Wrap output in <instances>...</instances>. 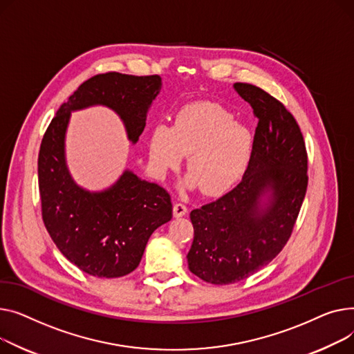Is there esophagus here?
<instances>
[{"label": "esophagus", "instance_id": "esophagus-1", "mask_svg": "<svg viewBox=\"0 0 354 354\" xmlns=\"http://www.w3.org/2000/svg\"><path fill=\"white\" fill-rule=\"evenodd\" d=\"M173 214H174V217H177V218L185 216V214H187V207H185L184 204H181V203L174 204V207H173Z\"/></svg>", "mask_w": 354, "mask_h": 354}]
</instances>
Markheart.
<instances>
[{
	"label": "heart",
	"mask_w": 354,
	"mask_h": 354,
	"mask_svg": "<svg viewBox=\"0 0 354 354\" xmlns=\"http://www.w3.org/2000/svg\"><path fill=\"white\" fill-rule=\"evenodd\" d=\"M253 134L218 104L200 101L184 106L173 129L154 127L149 154L158 173L176 169L187 156L189 177L185 184H198L205 196H220L237 184L253 153Z\"/></svg>",
	"instance_id": "b5f03b06"
}]
</instances>
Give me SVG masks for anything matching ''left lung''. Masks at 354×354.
Listing matches in <instances>:
<instances>
[{"instance_id":"8db88e82","label":"left lung","mask_w":354,"mask_h":354,"mask_svg":"<svg viewBox=\"0 0 354 354\" xmlns=\"http://www.w3.org/2000/svg\"><path fill=\"white\" fill-rule=\"evenodd\" d=\"M234 90L259 118L252 158L232 192L190 213L194 240L187 254L193 274L220 286L250 277L283 250L308 181L295 117L253 84L236 82Z\"/></svg>"}]
</instances>
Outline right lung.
<instances>
[{
  "label": "right lung",
  "mask_w": 354,
  "mask_h": 354,
  "mask_svg": "<svg viewBox=\"0 0 354 354\" xmlns=\"http://www.w3.org/2000/svg\"><path fill=\"white\" fill-rule=\"evenodd\" d=\"M161 86L160 75H94L58 109L41 141L38 185L46 228L62 256L90 276L114 279L136 270L153 232L171 220L173 205L162 187L131 170H124L106 190L80 187L66 160L71 113L109 107L136 144Z\"/></svg>",
  "instance_id": "obj_1"
}]
</instances>
